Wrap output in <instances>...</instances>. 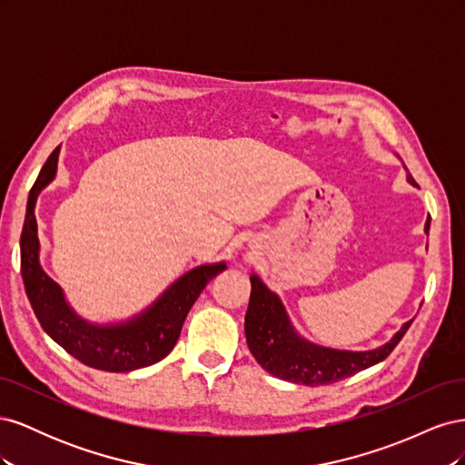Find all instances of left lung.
I'll return each mask as SVG.
<instances>
[{
	"label": "left lung",
	"instance_id": "left-lung-1",
	"mask_svg": "<svg viewBox=\"0 0 465 465\" xmlns=\"http://www.w3.org/2000/svg\"><path fill=\"white\" fill-rule=\"evenodd\" d=\"M429 224L430 223L427 221V232ZM250 304L244 318V331L250 353L256 357L262 369L294 384H333L372 367V364L384 361L396 349L413 322H405L403 328L391 337V341L374 351L349 353V351L323 349L306 343L294 333L283 304L256 275L250 277Z\"/></svg>",
	"mask_w": 465,
	"mask_h": 465
}]
</instances>
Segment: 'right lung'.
<instances>
[{"label": "right lung", "instance_id": "add662e5", "mask_svg": "<svg viewBox=\"0 0 465 465\" xmlns=\"http://www.w3.org/2000/svg\"><path fill=\"white\" fill-rule=\"evenodd\" d=\"M60 147L52 151L31 188L21 232V275L26 297L45 330L55 343L91 369L128 372L159 362L174 349L182 323L200 292L224 263L202 265L180 277L149 311L128 323L96 328L77 318L64 301L62 289L42 272L38 263V236L35 203L38 192L55 176Z\"/></svg>", "mask_w": 465, "mask_h": 465}]
</instances>
